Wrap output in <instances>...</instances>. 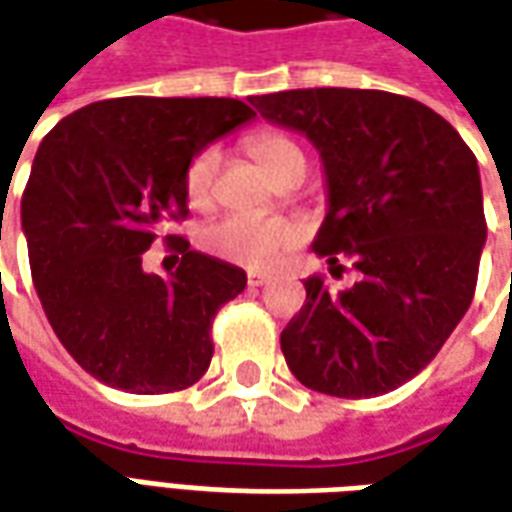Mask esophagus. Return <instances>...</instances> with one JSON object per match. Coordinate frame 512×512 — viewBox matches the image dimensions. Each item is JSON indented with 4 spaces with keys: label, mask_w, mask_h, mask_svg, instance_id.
Returning <instances> with one entry per match:
<instances>
[{
    "label": "esophagus",
    "mask_w": 512,
    "mask_h": 512,
    "mask_svg": "<svg viewBox=\"0 0 512 512\" xmlns=\"http://www.w3.org/2000/svg\"><path fill=\"white\" fill-rule=\"evenodd\" d=\"M268 279H271V274H266V271H249L246 274V285L249 288H260V285H266Z\"/></svg>",
    "instance_id": "1"
}]
</instances>
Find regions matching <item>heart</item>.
Returning a JSON list of instances; mask_svg holds the SVG:
<instances>
[{"instance_id":"b5f03b06","label":"heart","mask_w":512,"mask_h":512,"mask_svg":"<svg viewBox=\"0 0 512 512\" xmlns=\"http://www.w3.org/2000/svg\"><path fill=\"white\" fill-rule=\"evenodd\" d=\"M246 150L255 156L268 175L279 180L293 167H304V153L288 134L260 131L246 139ZM219 169V150L202 147L186 164L183 191L191 208H208L213 200V180ZM301 241L299 224L282 216H260V213H227L202 230L205 252L224 263L244 268H268L279 257Z\"/></svg>"}]
</instances>
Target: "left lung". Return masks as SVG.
<instances>
[{
	"instance_id": "8db88e82",
	"label": "left lung",
	"mask_w": 512,
	"mask_h": 512,
	"mask_svg": "<svg viewBox=\"0 0 512 512\" xmlns=\"http://www.w3.org/2000/svg\"><path fill=\"white\" fill-rule=\"evenodd\" d=\"M268 123L318 147L329 211L315 255L356 271L307 301L279 337L290 373L315 392L378 397L439 354L474 299L485 244L477 158L430 106L384 90L312 87L249 98Z\"/></svg>"
}]
</instances>
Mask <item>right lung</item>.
I'll list each match as a JSON object with an SVG mask.
<instances>
[{
	"instance_id": "obj_1",
	"label": "right lung",
	"mask_w": 512,
	"mask_h": 512,
	"mask_svg": "<svg viewBox=\"0 0 512 512\" xmlns=\"http://www.w3.org/2000/svg\"><path fill=\"white\" fill-rule=\"evenodd\" d=\"M255 112L235 98H112L62 117L40 142L21 197L29 268L65 351L106 386L161 395L211 365V323L246 288L244 268L167 241V279L142 255L186 219L183 172Z\"/></svg>"
}]
</instances>
